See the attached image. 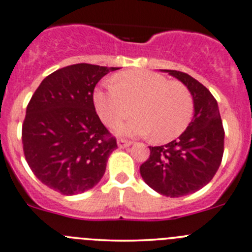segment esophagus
<instances>
[{
  "label": "esophagus",
  "instance_id": "obj_1",
  "mask_svg": "<svg viewBox=\"0 0 252 252\" xmlns=\"http://www.w3.org/2000/svg\"><path fill=\"white\" fill-rule=\"evenodd\" d=\"M131 143H132V142L127 141V139H124V138L118 139V146L120 147V148H126V147L131 146Z\"/></svg>",
  "mask_w": 252,
  "mask_h": 252
}]
</instances>
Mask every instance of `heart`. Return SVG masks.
<instances>
[{
  "instance_id": "obj_1",
  "label": "heart",
  "mask_w": 252,
  "mask_h": 252,
  "mask_svg": "<svg viewBox=\"0 0 252 252\" xmlns=\"http://www.w3.org/2000/svg\"><path fill=\"white\" fill-rule=\"evenodd\" d=\"M94 105L104 124L114 126L134 111L118 131L129 136L153 134L157 142H170L190 125L193 98L188 87L156 72L128 71L114 77L113 84L96 89Z\"/></svg>"
}]
</instances>
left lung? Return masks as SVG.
I'll use <instances>...</instances> for the list:
<instances>
[{"mask_svg":"<svg viewBox=\"0 0 252 252\" xmlns=\"http://www.w3.org/2000/svg\"><path fill=\"white\" fill-rule=\"evenodd\" d=\"M164 71L188 87L195 115L178 139L165 146L149 147V158L139 171L157 192L180 197L202 189L216 175L223 158L224 128L217 100L203 84L184 72Z\"/></svg>","mask_w":252,"mask_h":252,"instance_id":"8db88e82","label":"left lung"}]
</instances>
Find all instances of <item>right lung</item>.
Listing matches in <instances>:
<instances>
[{
  "label": "right lung",
  "instance_id": "add662e5",
  "mask_svg": "<svg viewBox=\"0 0 252 252\" xmlns=\"http://www.w3.org/2000/svg\"><path fill=\"white\" fill-rule=\"evenodd\" d=\"M118 67L77 63L49 74L32 96L22 127L26 160L62 195L91 190L103 178L116 138L95 111L96 83Z\"/></svg>",
  "mask_w": 252,
  "mask_h": 252
}]
</instances>
